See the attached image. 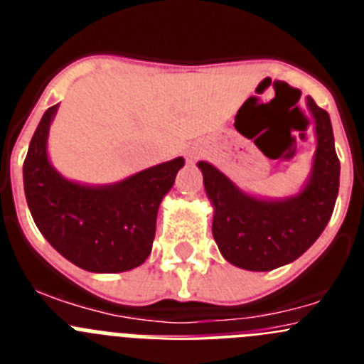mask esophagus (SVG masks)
<instances>
[{
    "label": "esophagus",
    "instance_id": "1",
    "mask_svg": "<svg viewBox=\"0 0 364 364\" xmlns=\"http://www.w3.org/2000/svg\"><path fill=\"white\" fill-rule=\"evenodd\" d=\"M193 159H195V156H193V154H189V160H193Z\"/></svg>",
    "mask_w": 364,
    "mask_h": 364
}]
</instances>
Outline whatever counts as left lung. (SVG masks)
I'll return each instance as SVG.
<instances>
[{"label": "left lung", "mask_w": 364, "mask_h": 364, "mask_svg": "<svg viewBox=\"0 0 364 364\" xmlns=\"http://www.w3.org/2000/svg\"><path fill=\"white\" fill-rule=\"evenodd\" d=\"M315 120L317 151L311 176L299 195L262 200L240 191L208 162H198L205 193L215 208L213 239L222 257L250 272H269L306 252L319 239L333 213L339 193L341 164L333 146L332 122L308 96Z\"/></svg>", "instance_id": "1"}]
</instances>
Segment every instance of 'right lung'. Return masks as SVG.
Wrapping results in <instances>:
<instances>
[{"mask_svg": "<svg viewBox=\"0 0 364 364\" xmlns=\"http://www.w3.org/2000/svg\"><path fill=\"white\" fill-rule=\"evenodd\" d=\"M58 104L45 111L23 162L28 210L58 253L95 273L127 272L149 257L156 213L184 159L178 156L118 184L91 188L63 178L47 159Z\"/></svg>", "mask_w": 364, "mask_h": 364, "instance_id": "add662e5", "label": "right lung"}]
</instances>
